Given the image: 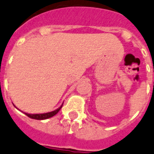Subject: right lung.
<instances>
[{"label": "right lung", "mask_w": 154, "mask_h": 154, "mask_svg": "<svg viewBox=\"0 0 154 154\" xmlns=\"http://www.w3.org/2000/svg\"><path fill=\"white\" fill-rule=\"evenodd\" d=\"M62 105L59 107L57 109L54 110L53 112H47V113H43V114H28V113H24L26 116H27L29 118L34 119H37V120H42V119H47L53 117L54 116H55L57 112H59L60 109L62 108Z\"/></svg>", "instance_id": "right-lung-1"}]
</instances>
